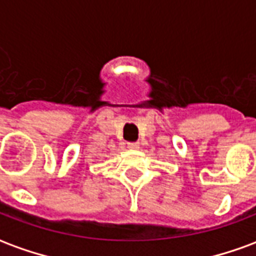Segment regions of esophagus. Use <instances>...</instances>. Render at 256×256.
I'll use <instances>...</instances> for the list:
<instances>
[{
	"mask_svg": "<svg viewBox=\"0 0 256 256\" xmlns=\"http://www.w3.org/2000/svg\"><path fill=\"white\" fill-rule=\"evenodd\" d=\"M128 148H130V150H138L140 144L138 142H128Z\"/></svg>",
	"mask_w": 256,
	"mask_h": 256,
	"instance_id": "obj_1",
	"label": "esophagus"
}]
</instances>
